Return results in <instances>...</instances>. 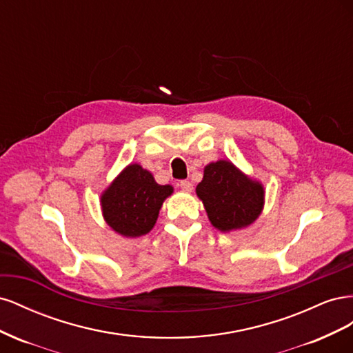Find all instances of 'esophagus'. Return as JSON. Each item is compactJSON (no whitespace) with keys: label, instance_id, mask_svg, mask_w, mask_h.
<instances>
[{"label":"esophagus","instance_id":"1","mask_svg":"<svg viewBox=\"0 0 353 353\" xmlns=\"http://www.w3.org/2000/svg\"><path fill=\"white\" fill-rule=\"evenodd\" d=\"M181 188H183L184 191H191L193 190V184L190 183L188 179H183V181H179V184H178Z\"/></svg>","mask_w":353,"mask_h":353}]
</instances>
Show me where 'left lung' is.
Instances as JSON below:
<instances>
[{
  "instance_id": "8db88e82",
  "label": "left lung",
  "mask_w": 353,
  "mask_h": 353,
  "mask_svg": "<svg viewBox=\"0 0 353 353\" xmlns=\"http://www.w3.org/2000/svg\"><path fill=\"white\" fill-rule=\"evenodd\" d=\"M196 193L203 200L212 225L221 231L250 225L263 206L262 185L243 175L227 160L205 168Z\"/></svg>"
}]
</instances>
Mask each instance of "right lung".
Instances as JSON below:
<instances>
[{"instance_id":"1","label":"right lung","mask_w":353,"mask_h":353,"mask_svg":"<svg viewBox=\"0 0 353 353\" xmlns=\"http://www.w3.org/2000/svg\"><path fill=\"white\" fill-rule=\"evenodd\" d=\"M172 191L170 185H159L140 165H130L101 196L104 219L125 237L144 236L154 227L163 200Z\"/></svg>"}]
</instances>
